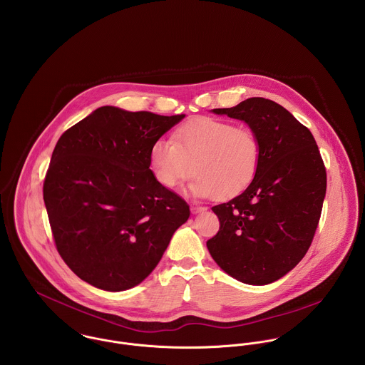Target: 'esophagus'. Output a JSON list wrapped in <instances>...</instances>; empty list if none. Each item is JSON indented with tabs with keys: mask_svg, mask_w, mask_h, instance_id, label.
<instances>
[{
	"mask_svg": "<svg viewBox=\"0 0 365 365\" xmlns=\"http://www.w3.org/2000/svg\"><path fill=\"white\" fill-rule=\"evenodd\" d=\"M207 208H204V207H191V212L194 213V215H198V213H202V212H205Z\"/></svg>",
	"mask_w": 365,
	"mask_h": 365,
	"instance_id": "1",
	"label": "esophagus"
}]
</instances>
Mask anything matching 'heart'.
Returning <instances> with one entry per match:
<instances>
[{"label": "heart", "mask_w": 365, "mask_h": 365, "mask_svg": "<svg viewBox=\"0 0 365 365\" xmlns=\"http://www.w3.org/2000/svg\"><path fill=\"white\" fill-rule=\"evenodd\" d=\"M157 181L177 188L194 174L190 190L197 197L229 200L245 191L260 164V142L247 128L200 118L178 128L173 140L160 138L150 148Z\"/></svg>", "instance_id": "heart-1"}]
</instances>
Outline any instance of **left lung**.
Listing matches in <instances>:
<instances>
[{"label": "left lung", "mask_w": 365, "mask_h": 365, "mask_svg": "<svg viewBox=\"0 0 365 365\" xmlns=\"http://www.w3.org/2000/svg\"><path fill=\"white\" fill-rule=\"evenodd\" d=\"M212 112L247 123L260 142V164L240 195L212 208L220 227L207 247L235 279L267 285L288 274L312 243L326 195L324 164L311 130L271 100L255 97Z\"/></svg>", "instance_id": "1"}]
</instances>
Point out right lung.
Segmentation results:
<instances>
[{
    "instance_id": "add662e5",
    "label": "right lung",
    "mask_w": 365,
    "mask_h": 365,
    "mask_svg": "<svg viewBox=\"0 0 365 365\" xmlns=\"http://www.w3.org/2000/svg\"><path fill=\"white\" fill-rule=\"evenodd\" d=\"M184 113L101 106L66 130L43 184L57 252L71 271L109 292L145 281L190 207L150 170V148Z\"/></svg>"
}]
</instances>
